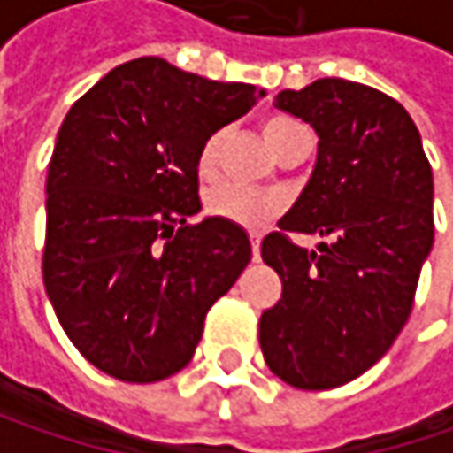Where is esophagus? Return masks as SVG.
<instances>
[{
  "mask_svg": "<svg viewBox=\"0 0 453 453\" xmlns=\"http://www.w3.org/2000/svg\"><path fill=\"white\" fill-rule=\"evenodd\" d=\"M250 242H252L254 259H259V244H262V236H259V234H250Z\"/></svg>",
  "mask_w": 453,
  "mask_h": 453,
  "instance_id": "esophagus-1",
  "label": "esophagus"
}]
</instances>
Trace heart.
<instances>
[{
	"mask_svg": "<svg viewBox=\"0 0 453 453\" xmlns=\"http://www.w3.org/2000/svg\"><path fill=\"white\" fill-rule=\"evenodd\" d=\"M262 133H265V141L267 146L274 150V156L282 149H288L292 141L307 135L303 123H297L295 118L288 115H272L262 123ZM224 143V131H214L199 150V168L201 176H211L217 171L219 164V150ZM203 206L211 217L224 219V221H232L236 226H250L257 229L262 224H267L270 219H274L282 209V199L274 196V194H259V191H250L244 186H236V183H219L214 188L206 191V199Z\"/></svg>",
	"mask_w": 453,
	"mask_h": 453,
	"instance_id": "1",
	"label": "heart"
}]
</instances>
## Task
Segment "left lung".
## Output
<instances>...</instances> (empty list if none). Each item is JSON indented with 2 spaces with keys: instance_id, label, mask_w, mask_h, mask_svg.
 <instances>
[{
  "instance_id": "8db88e82",
  "label": "left lung",
  "mask_w": 453,
  "mask_h": 453,
  "mask_svg": "<svg viewBox=\"0 0 453 453\" xmlns=\"http://www.w3.org/2000/svg\"><path fill=\"white\" fill-rule=\"evenodd\" d=\"M274 108L312 126L318 158L262 242L282 300L262 312L259 345L277 378L325 391L373 368L409 320L434 247V176L406 108L375 88L322 78ZM288 231L326 242L303 250Z\"/></svg>"
}]
</instances>
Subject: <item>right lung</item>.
<instances>
[{
  "mask_svg": "<svg viewBox=\"0 0 453 453\" xmlns=\"http://www.w3.org/2000/svg\"><path fill=\"white\" fill-rule=\"evenodd\" d=\"M267 90L161 58L123 62L62 120L47 168L42 277L97 371L156 383L194 357L209 307L252 259L242 226L201 211L199 150Z\"/></svg>",
  "mask_w": 453,
  "mask_h": 453,
  "instance_id": "obj_1",
  "label": "right lung"
}]
</instances>
